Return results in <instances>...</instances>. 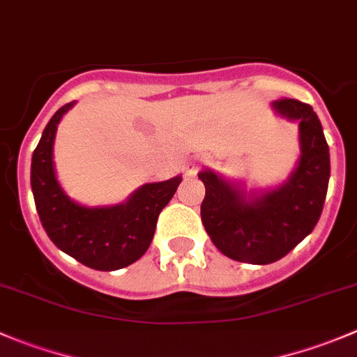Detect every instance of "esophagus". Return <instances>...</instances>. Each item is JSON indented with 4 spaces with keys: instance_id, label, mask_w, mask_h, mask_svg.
I'll return each instance as SVG.
<instances>
[{
    "instance_id": "esophagus-1",
    "label": "esophagus",
    "mask_w": 357,
    "mask_h": 357,
    "mask_svg": "<svg viewBox=\"0 0 357 357\" xmlns=\"http://www.w3.org/2000/svg\"><path fill=\"white\" fill-rule=\"evenodd\" d=\"M202 165H204V158L193 155L188 162H186V165H185L186 174H188V176H197V172H199V169L202 167Z\"/></svg>"
}]
</instances>
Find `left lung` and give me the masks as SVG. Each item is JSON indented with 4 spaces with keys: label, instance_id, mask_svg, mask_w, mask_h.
I'll use <instances>...</instances> for the list:
<instances>
[{
    "label": "left lung",
    "instance_id": "8db88e82",
    "mask_svg": "<svg viewBox=\"0 0 357 357\" xmlns=\"http://www.w3.org/2000/svg\"><path fill=\"white\" fill-rule=\"evenodd\" d=\"M278 117L298 122L301 155L289 178L273 188H250L211 169L200 215L219 252L247 264H271L314 229L326 199L330 152L321 122L311 105L282 98L271 103Z\"/></svg>",
    "mask_w": 357,
    "mask_h": 357
}]
</instances>
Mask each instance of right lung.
Returning a JSON list of instances; mask_svg holds the SVG:
<instances>
[{"label": "right lung", "instance_id": "right-lung-1", "mask_svg": "<svg viewBox=\"0 0 357 357\" xmlns=\"http://www.w3.org/2000/svg\"><path fill=\"white\" fill-rule=\"evenodd\" d=\"M75 102L55 112L32 153L31 188L46 235L81 264L115 271L138 261L152 243L162 208L174 197L183 176L145 183L114 205H82L72 200L59 183L53 162L56 128Z\"/></svg>", "mask_w": 357, "mask_h": 357}]
</instances>
